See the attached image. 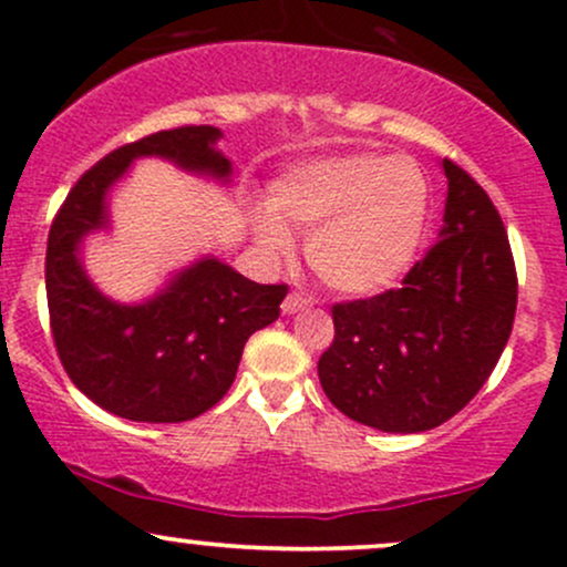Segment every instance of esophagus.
I'll list each match as a JSON object with an SVG mask.
<instances>
[{
	"label": "esophagus",
	"mask_w": 567,
	"mask_h": 567,
	"mask_svg": "<svg viewBox=\"0 0 567 567\" xmlns=\"http://www.w3.org/2000/svg\"><path fill=\"white\" fill-rule=\"evenodd\" d=\"M311 306V298H306L303 292H288V298H285L282 301V311L285 315H296V311H303V309H309Z\"/></svg>",
	"instance_id": "34e87169"
}]
</instances>
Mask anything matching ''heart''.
<instances>
[{"instance_id": "1", "label": "heart", "mask_w": 567, "mask_h": 567, "mask_svg": "<svg viewBox=\"0 0 567 567\" xmlns=\"http://www.w3.org/2000/svg\"><path fill=\"white\" fill-rule=\"evenodd\" d=\"M429 216V186L413 159L357 154L292 171L275 186L271 213H258L264 247L292 250V234L311 231L306 258L328 288L365 296L408 271Z\"/></svg>"}]
</instances>
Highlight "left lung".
<instances>
[{
	"instance_id": "obj_1",
	"label": "left lung",
	"mask_w": 567,
	"mask_h": 567,
	"mask_svg": "<svg viewBox=\"0 0 567 567\" xmlns=\"http://www.w3.org/2000/svg\"><path fill=\"white\" fill-rule=\"evenodd\" d=\"M440 239L400 288L333 303L317 362L328 400L357 424L426 432L470 405L496 368L517 311V269L487 192L453 159Z\"/></svg>"
}]
</instances>
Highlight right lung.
<instances>
[{
  "instance_id": "1",
  "label": "right lung",
  "mask_w": 567,
  "mask_h": 567,
  "mask_svg": "<svg viewBox=\"0 0 567 567\" xmlns=\"http://www.w3.org/2000/svg\"><path fill=\"white\" fill-rule=\"evenodd\" d=\"M218 130L184 125L114 148L71 186L48 237L44 285L58 360L74 386L109 413L146 424H181L229 392L256 330L279 317L288 285H258L207 258L154 301L120 306L84 277L76 245L106 224V188L135 157L157 154L186 171L229 175L213 148Z\"/></svg>"
}]
</instances>
